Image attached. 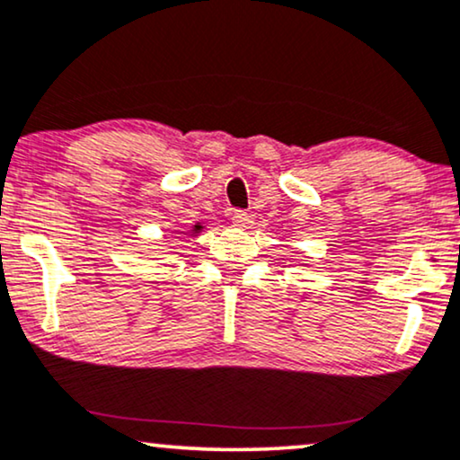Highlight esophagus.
I'll return each instance as SVG.
<instances>
[{"mask_svg": "<svg viewBox=\"0 0 460 460\" xmlns=\"http://www.w3.org/2000/svg\"><path fill=\"white\" fill-rule=\"evenodd\" d=\"M231 223L235 226H246L248 225V214L242 212V209H235L234 214H231Z\"/></svg>", "mask_w": 460, "mask_h": 460, "instance_id": "34e87169", "label": "esophagus"}]
</instances>
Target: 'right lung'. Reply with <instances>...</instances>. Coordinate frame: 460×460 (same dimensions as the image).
Segmentation results:
<instances>
[{
  "label": "right lung",
  "instance_id": "right-lung-1",
  "mask_svg": "<svg viewBox=\"0 0 460 460\" xmlns=\"http://www.w3.org/2000/svg\"><path fill=\"white\" fill-rule=\"evenodd\" d=\"M203 229V225L201 223H197L195 226H192V231H190V234H199V231H201Z\"/></svg>",
  "mask_w": 460,
  "mask_h": 460
}]
</instances>
